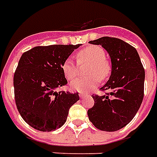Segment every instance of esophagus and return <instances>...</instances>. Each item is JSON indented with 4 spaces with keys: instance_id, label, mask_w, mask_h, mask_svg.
<instances>
[{
    "instance_id": "34e87169",
    "label": "esophagus",
    "mask_w": 157,
    "mask_h": 157,
    "mask_svg": "<svg viewBox=\"0 0 157 157\" xmlns=\"http://www.w3.org/2000/svg\"><path fill=\"white\" fill-rule=\"evenodd\" d=\"M85 96H86L85 92H79V97H80L81 98H84Z\"/></svg>"
}]
</instances>
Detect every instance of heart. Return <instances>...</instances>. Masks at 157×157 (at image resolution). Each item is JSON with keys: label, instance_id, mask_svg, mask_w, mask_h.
Listing matches in <instances>:
<instances>
[{"label": "heart", "instance_id": "heart-1", "mask_svg": "<svg viewBox=\"0 0 157 157\" xmlns=\"http://www.w3.org/2000/svg\"><path fill=\"white\" fill-rule=\"evenodd\" d=\"M78 62L79 64L90 63L87 73L90 74L86 78H79L70 84L71 90L76 91H86L95 88L99 80L105 79L110 75L111 66L106 59L105 50L98 46L85 47L77 52ZM62 71L66 79L71 80L78 74V67L70 59H66L61 66Z\"/></svg>", "mask_w": 157, "mask_h": 157}]
</instances>
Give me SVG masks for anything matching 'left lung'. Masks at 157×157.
<instances>
[{
  "label": "left lung",
  "mask_w": 157,
  "mask_h": 157,
  "mask_svg": "<svg viewBox=\"0 0 157 157\" xmlns=\"http://www.w3.org/2000/svg\"><path fill=\"white\" fill-rule=\"evenodd\" d=\"M90 43L100 45L109 53L111 74L100 88L105 95L92 96L95 103L87 114L98 130L116 131L128 124L139 110L144 95V68L135 47L120 39L102 37Z\"/></svg>",
  "instance_id": "left-lung-1"
}]
</instances>
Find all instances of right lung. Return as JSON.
<instances>
[{"label":"right lung","instance_id":"1","mask_svg":"<svg viewBox=\"0 0 157 157\" xmlns=\"http://www.w3.org/2000/svg\"><path fill=\"white\" fill-rule=\"evenodd\" d=\"M79 46L35 47L21 57L13 75L15 104L24 121L35 130L60 128L71 106L79 100L78 92L56 91L67 84L62 64Z\"/></svg>","mask_w":157,"mask_h":157}]
</instances>
